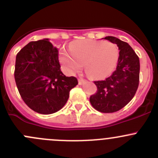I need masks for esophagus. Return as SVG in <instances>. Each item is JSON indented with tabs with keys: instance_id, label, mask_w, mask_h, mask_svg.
<instances>
[{
	"instance_id": "esophagus-1",
	"label": "esophagus",
	"mask_w": 158,
	"mask_h": 158,
	"mask_svg": "<svg viewBox=\"0 0 158 158\" xmlns=\"http://www.w3.org/2000/svg\"><path fill=\"white\" fill-rule=\"evenodd\" d=\"M85 82V79H82V78H79V85H82V84H83Z\"/></svg>"
}]
</instances>
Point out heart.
<instances>
[{"label":"heart","instance_id":"1","mask_svg":"<svg viewBox=\"0 0 158 158\" xmlns=\"http://www.w3.org/2000/svg\"><path fill=\"white\" fill-rule=\"evenodd\" d=\"M118 57L119 49L115 44L83 40L76 41L69 51L62 49L60 60L67 73H76L85 64V72L89 77L100 79L111 74Z\"/></svg>","mask_w":158,"mask_h":158}]
</instances>
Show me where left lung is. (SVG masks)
Masks as SVG:
<instances>
[{"label":"left lung","mask_w":158,"mask_h":158,"mask_svg":"<svg viewBox=\"0 0 158 158\" xmlns=\"http://www.w3.org/2000/svg\"><path fill=\"white\" fill-rule=\"evenodd\" d=\"M119 49L115 71L105 80L95 81L97 91L89 98L91 105L102 113H113L125 107L133 98L139 85L140 62L138 55L126 42L106 36Z\"/></svg>","instance_id":"8db88e82"}]
</instances>
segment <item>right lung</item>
Listing matches in <instances>:
<instances>
[{
    "label": "right lung",
    "instance_id": "obj_1",
    "mask_svg": "<svg viewBox=\"0 0 158 158\" xmlns=\"http://www.w3.org/2000/svg\"><path fill=\"white\" fill-rule=\"evenodd\" d=\"M14 79L22 99L36 112L55 113L67 102L78 84L60 69L59 50L48 39L31 41L16 56Z\"/></svg>",
    "mask_w": 158,
    "mask_h": 158
}]
</instances>
